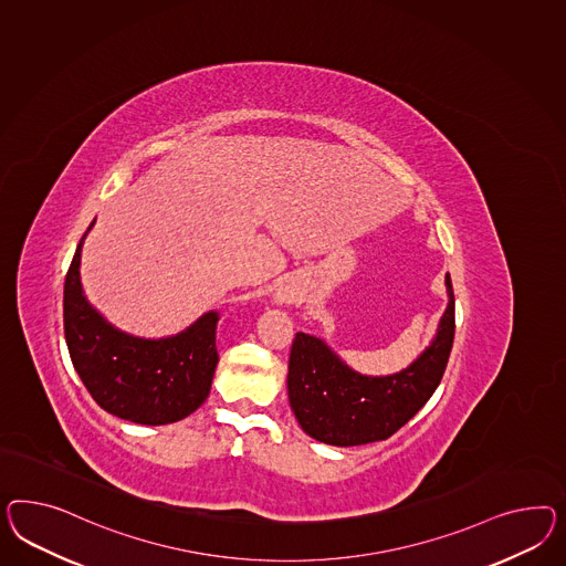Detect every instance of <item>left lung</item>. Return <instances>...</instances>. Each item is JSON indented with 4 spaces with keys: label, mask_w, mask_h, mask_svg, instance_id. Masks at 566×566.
Returning <instances> with one entry per match:
<instances>
[{
    "label": "left lung",
    "mask_w": 566,
    "mask_h": 566,
    "mask_svg": "<svg viewBox=\"0 0 566 566\" xmlns=\"http://www.w3.org/2000/svg\"><path fill=\"white\" fill-rule=\"evenodd\" d=\"M444 286L449 303L430 344L413 363L391 375H363L322 337L296 334L289 363V401L308 437L336 447L385 441L427 403L443 379L455 336L449 274Z\"/></svg>",
    "instance_id": "left-lung-1"
}]
</instances>
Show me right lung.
I'll list each match as a JSON object with an SVG mask.
<instances>
[{"label": "right lung", "mask_w": 566, "mask_h": 566, "mask_svg": "<svg viewBox=\"0 0 566 566\" xmlns=\"http://www.w3.org/2000/svg\"><path fill=\"white\" fill-rule=\"evenodd\" d=\"M63 284V329L72 365L94 401L122 420L160 427L196 412L210 396L218 365V311H208L175 336H132L108 323L86 298L80 255Z\"/></svg>", "instance_id": "1"}]
</instances>
